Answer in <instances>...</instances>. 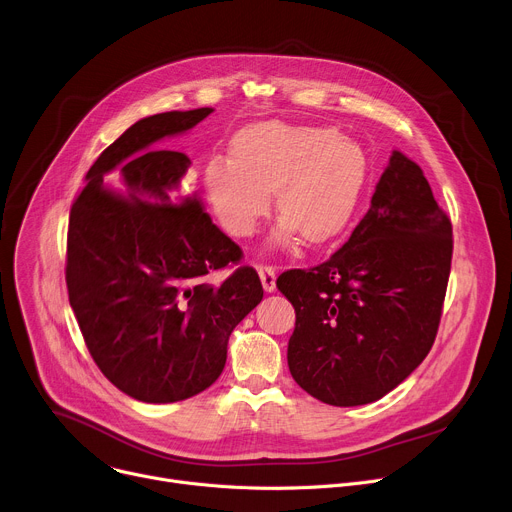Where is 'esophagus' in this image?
<instances>
[{
    "instance_id": "34e87169",
    "label": "esophagus",
    "mask_w": 512,
    "mask_h": 512,
    "mask_svg": "<svg viewBox=\"0 0 512 512\" xmlns=\"http://www.w3.org/2000/svg\"><path fill=\"white\" fill-rule=\"evenodd\" d=\"M257 271H259V277H261V283H263V289L265 291H273L275 289V267L273 265H257Z\"/></svg>"
}]
</instances>
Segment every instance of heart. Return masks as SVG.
<instances>
[{"mask_svg":"<svg viewBox=\"0 0 512 512\" xmlns=\"http://www.w3.org/2000/svg\"><path fill=\"white\" fill-rule=\"evenodd\" d=\"M233 154L206 162L204 190L218 223L237 237L255 229L277 190V241L300 233L324 243L346 229L367 186V156L332 127L253 125L235 137Z\"/></svg>","mask_w":512,"mask_h":512,"instance_id":"heart-1","label":"heart"}]
</instances>
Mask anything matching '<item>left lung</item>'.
Returning a JSON list of instances; mask_svg holds the SVG:
<instances>
[{"label": "left lung", "mask_w": 512, "mask_h": 512, "mask_svg": "<svg viewBox=\"0 0 512 512\" xmlns=\"http://www.w3.org/2000/svg\"><path fill=\"white\" fill-rule=\"evenodd\" d=\"M452 249V223L421 168L393 152L350 239L328 261L277 277L296 310L291 377L336 407L393 391L433 346Z\"/></svg>", "instance_id": "left-lung-1"}]
</instances>
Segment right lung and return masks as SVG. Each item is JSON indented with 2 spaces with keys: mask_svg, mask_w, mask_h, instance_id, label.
I'll return each mask as SVG.
<instances>
[{
  "mask_svg": "<svg viewBox=\"0 0 512 512\" xmlns=\"http://www.w3.org/2000/svg\"><path fill=\"white\" fill-rule=\"evenodd\" d=\"M210 113L168 111L133 123L91 166L70 208V308L101 373L143 403L208 389L225 369L231 332L263 300L249 265L221 285L206 281L243 251L196 194L180 190L188 156L152 148Z\"/></svg>",
  "mask_w": 512,
  "mask_h": 512,
  "instance_id": "right-lung-1",
  "label": "right lung"
}]
</instances>
